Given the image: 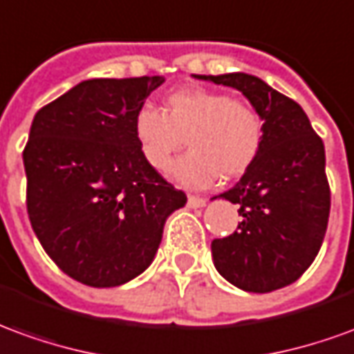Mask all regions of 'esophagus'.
Returning <instances> with one entry per match:
<instances>
[{
    "label": "esophagus",
    "instance_id": "1",
    "mask_svg": "<svg viewBox=\"0 0 354 354\" xmlns=\"http://www.w3.org/2000/svg\"><path fill=\"white\" fill-rule=\"evenodd\" d=\"M205 203H207V199H203V197H197V195H187V207H192V209L205 207Z\"/></svg>",
    "mask_w": 354,
    "mask_h": 354
}]
</instances>
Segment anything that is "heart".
Wrapping results in <instances>:
<instances>
[{"label": "heart", "instance_id": "obj_1", "mask_svg": "<svg viewBox=\"0 0 354 354\" xmlns=\"http://www.w3.org/2000/svg\"><path fill=\"white\" fill-rule=\"evenodd\" d=\"M134 138L151 169L167 170L185 143L192 147L172 167L180 184L203 187L218 174L234 180L254 165L264 142V118L251 101L214 90H178L165 97L162 113L140 107Z\"/></svg>", "mask_w": 354, "mask_h": 354}]
</instances>
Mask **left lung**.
<instances>
[{
	"label": "left lung",
	"instance_id": "1",
	"mask_svg": "<svg viewBox=\"0 0 354 354\" xmlns=\"http://www.w3.org/2000/svg\"><path fill=\"white\" fill-rule=\"evenodd\" d=\"M239 90L264 118L263 149L220 197L239 205L234 234L212 239L216 270L236 288L268 293L303 276L320 251L330 218L322 138L299 103L243 73L201 76Z\"/></svg>",
	"mask_w": 354,
	"mask_h": 354
}]
</instances>
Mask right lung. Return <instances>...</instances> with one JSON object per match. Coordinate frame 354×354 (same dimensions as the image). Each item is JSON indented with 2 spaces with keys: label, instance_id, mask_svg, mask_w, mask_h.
<instances>
[{
  "label": "right lung",
  "instance_id": "right-lung-1",
  "mask_svg": "<svg viewBox=\"0 0 354 354\" xmlns=\"http://www.w3.org/2000/svg\"><path fill=\"white\" fill-rule=\"evenodd\" d=\"M162 76L93 78L36 113L22 151L26 209L51 261L73 280L115 288L142 274L187 197L151 169L134 115Z\"/></svg>",
  "mask_w": 354,
  "mask_h": 354
}]
</instances>
